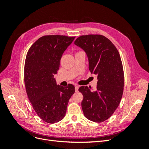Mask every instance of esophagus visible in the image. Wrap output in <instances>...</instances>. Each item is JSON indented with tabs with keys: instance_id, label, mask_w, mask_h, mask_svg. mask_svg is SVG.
I'll list each match as a JSON object with an SVG mask.
<instances>
[{
	"instance_id": "34e87169",
	"label": "esophagus",
	"mask_w": 149,
	"mask_h": 149,
	"mask_svg": "<svg viewBox=\"0 0 149 149\" xmlns=\"http://www.w3.org/2000/svg\"><path fill=\"white\" fill-rule=\"evenodd\" d=\"M79 86L78 85H75V91H78V89H79Z\"/></svg>"
}]
</instances>
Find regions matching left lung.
<instances>
[{"label":"left lung","mask_w":149,"mask_h":149,"mask_svg":"<svg viewBox=\"0 0 149 149\" xmlns=\"http://www.w3.org/2000/svg\"><path fill=\"white\" fill-rule=\"evenodd\" d=\"M74 45L85 52L89 70L97 79L96 91L86 86L78 89L83 96L84 115L90 120L101 123L113 114L123 96L124 76L119 53L109 39L101 35H82Z\"/></svg>","instance_id":"left-lung-1"}]
</instances>
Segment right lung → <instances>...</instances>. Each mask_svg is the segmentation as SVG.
<instances>
[{
    "mask_svg": "<svg viewBox=\"0 0 149 149\" xmlns=\"http://www.w3.org/2000/svg\"><path fill=\"white\" fill-rule=\"evenodd\" d=\"M75 37L46 35L38 39L26 54L24 81L33 109L43 120L55 123L64 118L68 104L75 92L73 84L66 87L56 84L60 60Z\"/></svg>",
    "mask_w": 149,
    "mask_h": 149,
    "instance_id": "1",
    "label": "right lung"
}]
</instances>
